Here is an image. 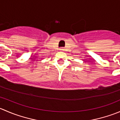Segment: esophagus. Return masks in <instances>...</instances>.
Wrapping results in <instances>:
<instances>
[{
	"mask_svg": "<svg viewBox=\"0 0 120 120\" xmlns=\"http://www.w3.org/2000/svg\"><path fill=\"white\" fill-rule=\"evenodd\" d=\"M60 50H61V51H63V50H64V49H63V48H60Z\"/></svg>",
	"mask_w": 120,
	"mask_h": 120,
	"instance_id": "obj_1",
	"label": "esophagus"
}]
</instances>
